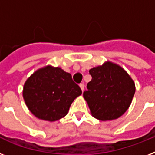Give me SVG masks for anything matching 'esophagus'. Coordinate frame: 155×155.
Listing matches in <instances>:
<instances>
[{"mask_svg": "<svg viewBox=\"0 0 155 155\" xmlns=\"http://www.w3.org/2000/svg\"><path fill=\"white\" fill-rule=\"evenodd\" d=\"M80 88H81V90H82V91H84V84H80Z\"/></svg>", "mask_w": 155, "mask_h": 155, "instance_id": "esophagus-1", "label": "esophagus"}]
</instances>
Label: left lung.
Instances as JSON below:
<instances>
[{
	"label": "left lung",
	"instance_id": "8db88e82",
	"mask_svg": "<svg viewBox=\"0 0 155 155\" xmlns=\"http://www.w3.org/2000/svg\"><path fill=\"white\" fill-rule=\"evenodd\" d=\"M92 80L84 98L92 115L101 120L117 119L127 111L135 93V84L120 66L105 62L89 70Z\"/></svg>",
	"mask_w": 155,
	"mask_h": 155
}]
</instances>
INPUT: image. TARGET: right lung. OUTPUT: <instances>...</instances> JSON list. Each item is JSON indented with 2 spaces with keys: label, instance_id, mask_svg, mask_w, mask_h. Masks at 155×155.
Returning <instances> with one entry per match:
<instances>
[{
  "label": "right lung",
  "instance_id": "right-lung-1",
  "mask_svg": "<svg viewBox=\"0 0 155 155\" xmlns=\"http://www.w3.org/2000/svg\"><path fill=\"white\" fill-rule=\"evenodd\" d=\"M22 93L25 104L36 117L55 121L68 114L82 91L70 73L58 67L46 66L28 78Z\"/></svg>",
  "mask_w": 155,
  "mask_h": 155
}]
</instances>
